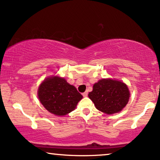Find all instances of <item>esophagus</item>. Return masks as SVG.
Instances as JSON below:
<instances>
[{
	"label": "esophagus",
	"instance_id": "obj_1",
	"mask_svg": "<svg viewBox=\"0 0 160 160\" xmlns=\"http://www.w3.org/2000/svg\"><path fill=\"white\" fill-rule=\"evenodd\" d=\"M82 95H83V96H84V97H87V95H88V92H87V91H86V92H84L82 94Z\"/></svg>",
	"mask_w": 160,
	"mask_h": 160
}]
</instances>
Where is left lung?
I'll return each mask as SVG.
<instances>
[{
	"instance_id": "8db88e82",
	"label": "left lung",
	"mask_w": 160,
	"mask_h": 160,
	"mask_svg": "<svg viewBox=\"0 0 160 160\" xmlns=\"http://www.w3.org/2000/svg\"><path fill=\"white\" fill-rule=\"evenodd\" d=\"M89 98L96 108L113 114L125 107L130 98L129 89L125 84L113 79H101L93 86V90L89 93Z\"/></svg>"
}]
</instances>
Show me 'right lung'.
<instances>
[{"mask_svg":"<svg viewBox=\"0 0 160 160\" xmlns=\"http://www.w3.org/2000/svg\"><path fill=\"white\" fill-rule=\"evenodd\" d=\"M38 95L44 108L57 116L71 112L82 98L75 87L58 76L46 78L39 87Z\"/></svg>","mask_w":160,"mask_h":160,"instance_id":"add662e5","label":"right lung"}]
</instances>
